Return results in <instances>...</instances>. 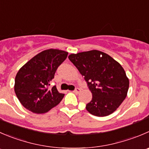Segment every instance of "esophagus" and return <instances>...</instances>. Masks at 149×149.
Segmentation results:
<instances>
[{
  "label": "esophagus",
  "instance_id": "34e87169",
  "mask_svg": "<svg viewBox=\"0 0 149 149\" xmlns=\"http://www.w3.org/2000/svg\"><path fill=\"white\" fill-rule=\"evenodd\" d=\"M73 92H74L75 94H76V95H78V94H79L81 92V89H79V88H76V89L73 91Z\"/></svg>",
  "mask_w": 149,
  "mask_h": 149
}]
</instances>
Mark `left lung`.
Masks as SVG:
<instances>
[{
    "label": "left lung",
    "instance_id": "obj_1",
    "mask_svg": "<svg viewBox=\"0 0 149 149\" xmlns=\"http://www.w3.org/2000/svg\"><path fill=\"white\" fill-rule=\"evenodd\" d=\"M68 58L87 82L92 99L86 109L96 116L113 113L127 95L129 79L122 66L98 50L71 54Z\"/></svg>",
    "mask_w": 149,
    "mask_h": 149
}]
</instances>
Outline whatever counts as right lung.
<instances>
[{"label": "right lung", "instance_id": "add662e5", "mask_svg": "<svg viewBox=\"0 0 149 149\" xmlns=\"http://www.w3.org/2000/svg\"><path fill=\"white\" fill-rule=\"evenodd\" d=\"M63 50H44L26 63L17 72L14 92L22 105L35 113H44L58 105L64 94L56 86L49 89L58 66L67 58Z\"/></svg>", "mask_w": 149, "mask_h": 149}]
</instances>
